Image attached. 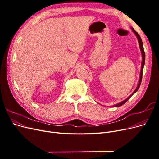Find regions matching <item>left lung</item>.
Returning <instances> with one entry per match:
<instances>
[{
	"label": "left lung",
	"mask_w": 159,
	"mask_h": 159,
	"mask_svg": "<svg viewBox=\"0 0 159 159\" xmlns=\"http://www.w3.org/2000/svg\"><path fill=\"white\" fill-rule=\"evenodd\" d=\"M131 29H132V30H133V32L135 34V35L137 36V39H138V41H139V47H140V49H141V54H142V57H143V61H142V64H141V74H140V79H139V84H138V86H137V89L134 91V92L130 95V96H129V97L126 99H125L124 101H123L122 102H121V103H118V104H117V105H113V107H120V106H121L122 105H123L124 103H125L127 101H128V99L131 97V96L136 92V91L139 89V87H140V85H141V80H142V77H143V67H144V65H145V51H144V48H143V42H142V40H141V37H140V36L139 35V34L134 30V28H131Z\"/></svg>",
	"instance_id": "left-lung-1"
}]
</instances>
